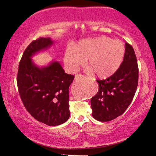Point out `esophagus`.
Returning a JSON list of instances; mask_svg holds the SVG:
<instances>
[{"mask_svg":"<svg viewBox=\"0 0 156 156\" xmlns=\"http://www.w3.org/2000/svg\"><path fill=\"white\" fill-rule=\"evenodd\" d=\"M82 76H82V75H81V74H77V75H76V79H78V78H81V77H82Z\"/></svg>","mask_w":156,"mask_h":156,"instance_id":"34e87169","label":"esophagus"}]
</instances>
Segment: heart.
<instances>
[{
  "label": "heart",
  "mask_w": 156,
  "mask_h": 156,
  "mask_svg": "<svg viewBox=\"0 0 156 156\" xmlns=\"http://www.w3.org/2000/svg\"><path fill=\"white\" fill-rule=\"evenodd\" d=\"M125 53L120 40L102 37L86 39L75 47L69 45L64 54V64L70 72L84 66L86 59L88 72L99 78L111 77L120 68Z\"/></svg>",
  "instance_id": "obj_1"
}]
</instances>
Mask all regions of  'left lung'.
<instances>
[{
  "label": "left lung",
  "mask_w": 156,
  "mask_h": 156,
  "mask_svg": "<svg viewBox=\"0 0 156 156\" xmlns=\"http://www.w3.org/2000/svg\"><path fill=\"white\" fill-rule=\"evenodd\" d=\"M138 77L134 49L125 43L123 61L117 72L105 80H97L98 91L90 101L92 117L97 121L107 122L123 114L135 96Z\"/></svg>",
  "instance_id": "8db88e82"
}]
</instances>
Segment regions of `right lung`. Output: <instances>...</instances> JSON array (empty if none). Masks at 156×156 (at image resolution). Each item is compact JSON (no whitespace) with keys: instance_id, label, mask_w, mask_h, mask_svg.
<instances>
[{"instance_id":"add662e5","label":"right lung","mask_w":156,"mask_h":156,"mask_svg":"<svg viewBox=\"0 0 156 156\" xmlns=\"http://www.w3.org/2000/svg\"><path fill=\"white\" fill-rule=\"evenodd\" d=\"M49 37L33 41L23 53L16 78L25 108L36 120L49 126L64 123L69 117V87L74 75L65 73L58 62L39 68L31 58L53 44Z\"/></svg>"}]
</instances>
